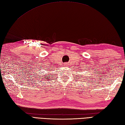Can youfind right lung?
Returning a JSON list of instances; mask_svg holds the SVG:
<instances>
[{"instance_id":"add662e5","label":"right lung","mask_w":125,"mask_h":125,"mask_svg":"<svg viewBox=\"0 0 125 125\" xmlns=\"http://www.w3.org/2000/svg\"><path fill=\"white\" fill-rule=\"evenodd\" d=\"M46 78H47V77H46Z\"/></svg>"}]
</instances>
